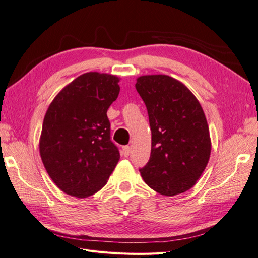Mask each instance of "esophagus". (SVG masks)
Segmentation results:
<instances>
[{"instance_id": "obj_1", "label": "esophagus", "mask_w": 258, "mask_h": 258, "mask_svg": "<svg viewBox=\"0 0 258 258\" xmlns=\"http://www.w3.org/2000/svg\"><path fill=\"white\" fill-rule=\"evenodd\" d=\"M130 153V147L129 146H123L122 147V154L124 157H128Z\"/></svg>"}]
</instances>
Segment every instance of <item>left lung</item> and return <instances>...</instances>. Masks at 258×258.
Returning a JSON list of instances; mask_svg holds the SVG:
<instances>
[{
  "mask_svg": "<svg viewBox=\"0 0 258 258\" xmlns=\"http://www.w3.org/2000/svg\"><path fill=\"white\" fill-rule=\"evenodd\" d=\"M151 129V154L140 169L152 190L165 197L186 192L202 175L211 154L210 130L197 97L168 75L137 78Z\"/></svg>",
  "mask_w": 258,
  "mask_h": 258,
  "instance_id": "1",
  "label": "left lung"
}]
</instances>
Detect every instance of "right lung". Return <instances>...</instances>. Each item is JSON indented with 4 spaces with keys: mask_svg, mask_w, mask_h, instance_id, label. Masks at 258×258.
I'll list each match as a JSON object with an SVG mask.
<instances>
[{
    "mask_svg": "<svg viewBox=\"0 0 258 258\" xmlns=\"http://www.w3.org/2000/svg\"><path fill=\"white\" fill-rule=\"evenodd\" d=\"M119 77L89 72L62 88L44 117L39 154L50 179L75 198L106 185L120 159L107 110L118 98Z\"/></svg>",
    "mask_w": 258,
    "mask_h": 258,
    "instance_id": "right-lung-1",
    "label": "right lung"
}]
</instances>
